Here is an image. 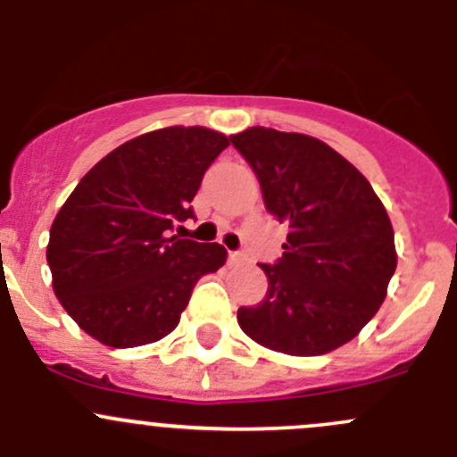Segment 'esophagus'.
Returning <instances> with one entry per match:
<instances>
[{
	"label": "esophagus",
	"instance_id": "esophagus-1",
	"mask_svg": "<svg viewBox=\"0 0 457 457\" xmlns=\"http://www.w3.org/2000/svg\"><path fill=\"white\" fill-rule=\"evenodd\" d=\"M243 262H245V256L241 252H232L229 254V265H243Z\"/></svg>",
	"mask_w": 457,
	"mask_h": 457
}]
</instances>
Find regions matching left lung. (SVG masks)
Listing matches in <instances>:
<instances>
[{"label":"left lung","instance_id":"8db88e82","mask_svg":"<svg viewBox=\"0 0 457 457\" xmlns=\"http://www.w3.org/2000/svg\"><path fill=\"white\" fill-rule=\"evenodd\" d=\"M289 225L283 256L261 265L265 298L238 310L252 340L287 356H322L376 316L398 265L394 228L365 177L316 137L254 126L229 137Z\"/></svg>","mask_w":457,"mask_h":457}]
</instances>
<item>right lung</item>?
Wrapping results in <instances>:
<instances>
[{
  "label": "right lung",
  "instance_id": "right-lung-1",
  "mask_svg": "<svg viewBox=\"0 0 457 457\" xmlns=\"http://www.w3.org/2000/svg\"><path fill=\"white\" fill-rule=\"evenodd\" d=\"M229 145L223 132L170 126L114 147L79 181L50 228L53 289L105 347L165 338L196 280L228 261L219 243L170 234L195 216L203 174Z\"/></svg>",
  "mask_w": 457,
  "mask_h": 457
}]
</instances>
